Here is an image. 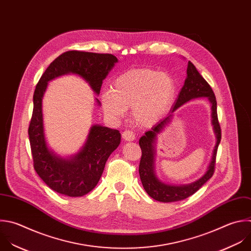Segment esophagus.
Wrapping results in <instances>:
<instances>
[{
  "label": "esophagus",
  "instance_id": "esophagus-1",
  "mask_svg": "<svg viewBox=\"0 0 251 251\" xmlns=\"http://www.w3.org/2000/svg\"><path fill=\"white\" fill-rule=\"evenodd\" d=\"M122 138L123 140L125 141H134L135 140V134L132 132V131H129V130H126L122 133Z\"/></svg>",
  "mask_w": 251,
  "mask_h": 251
}]
</instances>
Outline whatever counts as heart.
<instances>
[{"label": "heart", "mask_w": 251, "mask_h": 251, "mask_svg": "<svg viewBox=\"0 0 251 251\" xmlns=\"http://www.w3.org/2000/svg\"><path fill=\"white\" fill-rule=\"evenodd\" d=\"M176 95V85L172 76L150 69H132L119 75L113 89L101 96L105 114L120 120L132 107V116L140 127H151L170 108Z\"/></svg>", "instance_id": "heart-1"}]
</instances>
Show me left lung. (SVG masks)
Instances as JSON below:
<instances>
[{"instance_id":"1","label":"left lung","mask_w":251,"mask_h":251,"mask_svg":"<svg viewBox=\"0 0 251 251\" xmlns=\"http://www.w3.org/2000/svg\"><path fill=\"white\" fill-rule=\"evenodd\" d=\"M198 97H207L211 103L212 109V125L214 131L216 134L217 142L213 151L211 162L208 167L206 174L198 181L187 186H170L160 182L155 176L154 172V143L157 135L162 131V129L167 126L171 121L173 115L172 113L185 102L198 98ZM221 127L218 120L217 114V100L215 94L210 87L209 83L205 80V78L200 75L197 71L196 67L189 61L187 66V76L185 78L184 85L179 93V96L175 103L174 108L171 110V113L164 119L159 121L156 125H154L151 130L145 133L143 137L139 140V145L142 150V156L139 165V174L140 178L146 192L152 199L169 203V202H176L194 194L198 191L214 175L215 164H216V156L219 144L221 142Z\"/></svg>"}]
</instances>
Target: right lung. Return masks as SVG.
Listing matches in <instances>:
<instances>
[{
	"label": "right lung",
	"mask_w": 251,
	"mask_h": 251,
	"mask_svg": "<svg viewBox=\"0 0 251 251\" xmlns=\"http://www.w3.org/2000/svg\"><path fill=\"white\" fill-rule=\"evenodd\" d=\"M112 54L67 51L57 57L45 70L33 95V111L28 136L34 170L52 190L70 197H80L99 183L107 158L121 141L118 130L93 125L86 144L75 155L65 158L47 146L43 127L42 99L49 80L68 74L82 77L100 95L102 80L117 63ZM97 103L100 105L98 99Z\"/></svg>",
	"instance_id": "right-lung-1"
}]
</instances>
